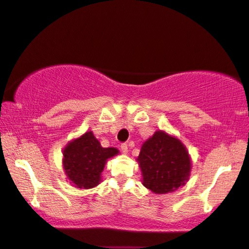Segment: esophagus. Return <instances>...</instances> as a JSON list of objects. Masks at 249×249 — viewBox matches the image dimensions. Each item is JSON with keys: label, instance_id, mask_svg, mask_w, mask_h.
Masks as SVG:
<instances>
[{"label": "esophagus", "instance_id": "1", "mask_svg": "<svg viewBox=\"0 0 249 249\" xmlns=\"http://www.w3.org/2000/svg\"><path fill=\"white\" fill-rule=\"evenodd\" d=\"M121 150H122L123 154H127V151H128L127 143H123V144L121 145Z\"/></svg>", "mask_w": 249, "mask_h": 249}]
</instances>
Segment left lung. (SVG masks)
I'll return each instance as SVG.
<instances>
[{
    "label": "left lung",
    "instance_id": "left-lung-1",
    "mask_svg": "<svg viewBox=\"0 0 249 249\" xmlns=\"http://www.w3.org/2000/svg\"><path fill=\"white\" fill-rule=\"evenodd\" d=\"M143 185L155 194L177 190L189 178L191 161L178 139L157 131L142 144L138 157Z\"/></svg>",
    "mask_w": 249,
    "mask_h": 249
}]
</instances>
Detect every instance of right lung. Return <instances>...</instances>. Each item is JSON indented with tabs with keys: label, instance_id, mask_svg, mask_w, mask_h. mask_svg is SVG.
Masks as SVG:
<instances>
[{
	"label": "right lung",
	"instance_id": "obj_1",
	"mask_svg": "<svg viewBox=\"0 0 249 249\" xmlns=\"http://www.w3.org/2000/svg\"><path fill=\"white\" fill-rule=\"evenodd\" d=\"M116 148H102L92 132L69 142L64 150V168L77 188L91 189L99 184L108 158L117 155Z\"/></svg>",
	"mask_w": 249,
	"mask_h": 249
}]
</instances>
